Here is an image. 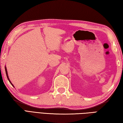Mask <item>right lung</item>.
I'll use <instances>...</instances> for the list:
<instances>
[{"label": "right lung", "mask_w": 123, "mask_h": 123, "mask_svg": "<svg viewBox=\"0 0 123 123\" xmlns=\"http://www.w3.org/2000/svg\"><path fill=\"white\" fill-rule=\"evenodd\" d=\"M5 71H6V75H7V78L8 80V81H9V82H10V83H11V84L14 87V86L13 85L12 83H11V82L10 81V79H9V78H8V74H7V69H6V67H5Z\"/></svg>", "instance_id": "add662e5"}]
</instances>
